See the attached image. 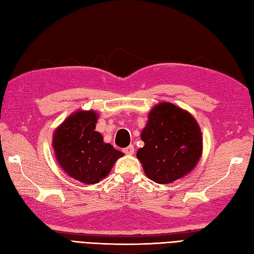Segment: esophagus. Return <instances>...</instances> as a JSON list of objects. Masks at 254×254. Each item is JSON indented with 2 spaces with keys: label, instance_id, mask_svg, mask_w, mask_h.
Returning <instances> with one entry per match:
<instances>
[{
  "label": "esophagus",
  "instance_id": "1",
  "mask_svg": "<svg viewBox=\"0 0 254 254\" xmlns=\"http://www.w3.org/2000/svg\"><path fill=\"white\" fill-rule=\"evenodd\" d=\"M123 151H124V153H126V155H129V156H130V155H133V152H134L133 145H129L128 147L123 149Z\"/></svg>",
  "mask_w": 254,
  "mask_h": 254
}]
</instances>
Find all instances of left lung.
I'll return each instance as SVG.
<instances>
[{
  "instance_id": "1",
  "label": "left lung",
  "mask_w": 254,
  "mask_h": 254,
  "mask_svg": "<svg viewBox=\"0 0 254 254\" xmlns=\"http://www.w3.org/2000/svg\"><path fill=\"white\" fill-rule=\"evenodd\" d=\"M136 151L147 178L172 183L194 170L202 155V135L196 119L172 103H159L148 113Z\"/></svg>"
}]
</instances>
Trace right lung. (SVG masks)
<instances>
[{"instance_id":"1","label":"right lung","mask_w":254,"mask_h":254,"mask_svg":"<svg viewBox=\"0 0 254 254\" xmlns=\"http://www.w3.org/2000/svg\"><path fill=\"white\" fill-rule=\"evenodd\" d=\"M97 120L98 113L94 110H77L53 134L52 146L58 164L68 177L84 184L104 179L117 160L124 156L95 131Z\"/></svg>"}]
</instances>
